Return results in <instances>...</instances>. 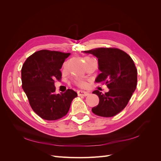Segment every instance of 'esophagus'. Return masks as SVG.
<instances>
[{"label":"esophagus","instance_id":"obj_1","mask_svg":"<svg viewBox=\"0 0 161 161\" xmlns=\"http://www.w3.org/2000/svg\"><path fill=\"white\" fill-rule=\"evenodd\" d=\"M89 93L88 92L86 91H82V90H80L78 91V95L79 96H84V97H86L87 95H89Z\"/></svg>","mask_w":161,"mask_h":161}]
</instances>
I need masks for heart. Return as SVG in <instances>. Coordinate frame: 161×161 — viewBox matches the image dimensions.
I'll list each match as a JSON object with an SVG mask.
<instances>
[{
	"mask_svg": "<svg viewBox=\"0 0 161 161\" xmlns=\"http://www.w3.org/2000/svg\"><path fill=\"white\" fill-rule=\"evenodd\" d=\"M90 59H92V58H89V57H85V61H87V60H90ZM76 83H77L78 85H79V86H86L87 85V83H86V82L85 81L81 80H78V81L76 82Z\"/></svg>",
	"mask_w": 161,
	"mask_h": 161,
	"instance_id": "1",
	"label": "heart"
}]
</instances>
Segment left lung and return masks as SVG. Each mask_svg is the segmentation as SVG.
Segmentation results:
<instances>
[{
	"instance_id": "obj_1",
	"label": "left lung",
	"mask_w": 161,
	"mask_h": 161,
	"mask_svg": "<svg viewBox=\"0 0 161 161\" xmlns=\"http://www.w3.org/2000/svg\"><path fill=\"white\" fill-rule=\"evenodd\" d=\"M85 53L98 58L101 73L95 82L107 85L109 91L101 94L98 90L92 93L98 95L99 103L92 108L97 115L109 118L122 111L128 103L137 85V69L131 58L123 50L114 47H98Z\"/></svg>"
}]
</instances>
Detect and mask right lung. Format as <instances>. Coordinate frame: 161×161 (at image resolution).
<instances>
[{
	"mask_svg": "<svg viewBox=\"0 0 161 161\" xmlns=\"http://www.w3.org/2000/svg\"><path fill=\"white\" fill-rule=\"evenodd\" d=\"M70 53L42 50L27 58L21 69L22 88L33 111L43 119L65 116L77 93L72 89L56 93L54 80H61L60 71Z\"/></svg>",
	"mask_w": 161,
	"mask_h": 161,
	"instance_id": "1",
	"label": "right lung"
}]
</instances>
